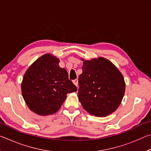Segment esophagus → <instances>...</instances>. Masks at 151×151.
Listing matches in <instances>:
<instances>
[{
    "mask_svg": "<svg viewBox=\"0 0 151 151\" xmlns=\"http://www.w3.org/2000/svg\"><path fill=\"white\" fill-rule=\"evenodd\" d=\"M78 79H75V80H73V83H74V85H75V86H77V85H78Z\"/></svg>",
    "mask_w": 151,
    "mask_h": 151,
    "instance_id": "esophagus-1",
    "label": "esophagus"
}]
</instances>
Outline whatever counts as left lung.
<instances>
[{
    "label": "left lung",
    "instance_id": "1",
    "mask_svg": "<svg viewBox=\"0 0 151 151\" xmlns=\"http://www.w3.org/2000/svg\"><path fill=\"white\" fill-rule=\"evenodd\" d=\"M79 75L78 97L83 109L91 115L104 117L118 109L125 93L122 74L104 57L85 60Z\"/></svg>",
    "mask_w": 151,
    "mask_h": 151
}]
</instances>
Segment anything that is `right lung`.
Returning <instances> with one entry per match:
<instances>
[{
	"instance_id": "add662e5",
	"label": "right lung",
	"mask_w": 151,
	"mask_h": 151,
	"mask_svg": "<svg viewBox=\"0 0 151 151\" xmlns=\"http://www.w3.org/2000/svg\"><path fill=\"white\" fill-rule=\"evenodd\" d=\"M59 58L47 53L36 60L24 75L22 95L30 111L41 116L57 112L68 93L77 91L68 79L65 68H60Z\"/></svg>"
}]
</instances>
